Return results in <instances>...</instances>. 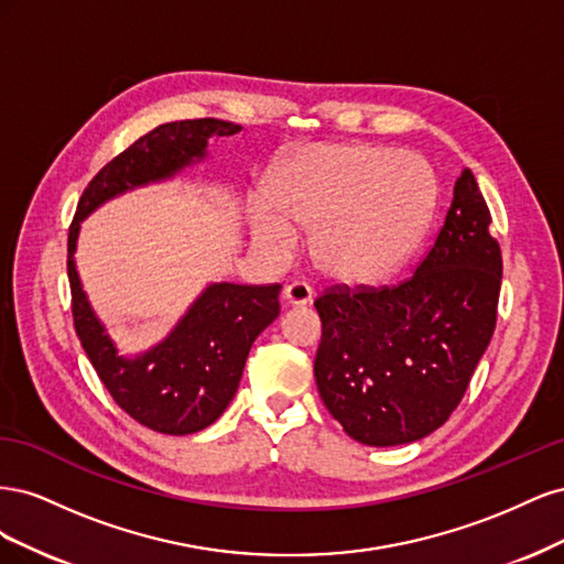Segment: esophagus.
Returning a JSON list of instances; mask_svg holds the SVG:
<instances>
[{
    "label": "esophagus",
    "instance_id": "esophagus-1",
    "mask_svg": "<svg viewBox=\"0 0 564 564\" xmlns=\"http://www.w3.org/2000/svg\"><path fill=\"white\" fill-rule=\"evenodd\" d=\"M282 299L286 305H308L313 301V289L305 282H292L284 286Z\"/></svg>",
    "mask_w": 564,
    "mask_h": 564
}]
</instances>
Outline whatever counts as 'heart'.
<instances>
[{
	"mask_svg": "<svg viewBox=\"0 0 564 564\" xmlns=\"http://www.w3.org/2000/svg\"><path fill=\"white\" fill-rule=\"evenodd\" d=\"M437 176L414 152L371 143H315L282 160L268 197L249 209L251 240L286 263L299 226L313 228L311 253L344 284H377L398 272L429 232L437 209Z\"/></svg>",
	"mask_w": 564,
	"mask_h": 564,
	"instance_id": "1",
	"label": "heart"
}]
</instances>
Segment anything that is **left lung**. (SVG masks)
<instances>
[{
  "instance_id": "8db88e82",
  "label": "left lung",
  "mask_w": 564,
  "mask_h": 564,
  "mask_svg": "<svg viewBox=\"0 0 564 564\" xmlns=\"http://www.w3.org/2000/svg\"><path fill=\"white\" fill-rule=\"evenodd\" d=\"M470 169L445 226L398 286L329 289L315 301L319 398L369 447L409 445L445 423L485 355L501 292V249Z\"/></svg>"
}]
</instances>
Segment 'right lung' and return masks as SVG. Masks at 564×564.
Wrapping results in <instances>:
<instances>
[{
    "mask_svg": "<svg viewBox=\"0 0 564 564\" xmlns=\"http://www.w3.org/2000/svg\"><path fill=\"white\" fill-rule=\"evenodd\" d=\"M224 119H183L141 135L108 162L84 191L67 235V278L75 329L84 352L112 400L150 431L191 435L212 425L235 398L251 344L280 315V284L212 282L158 346L119 355L106 324L94 313L75 263L82 220L135 187L162 183L207 158L212 135H232Z\"/></svg>",
    "mask_w": 564,
    "mask_h": 564,
    "instance_id": "right-lung-1",
    "label": "right lung"
}]
</instances>
